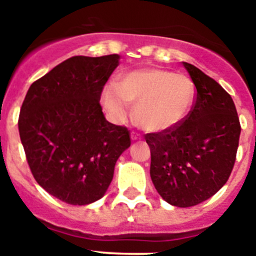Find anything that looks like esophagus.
<instances>
[{
    "mask_svg": "<svg viewBox=\"0 0 256 256\" xmlns=\"http://www.w3.org/2000/svg\"><path fill=\"white\" fill-rule=\"evenodd\" d=\"M130 138H132V141H137V140H141V136H140L138 133L132 132V134H130Z\"/></svg>",
    "mask_w": 256,
    "mask_h": 256,
    "instance_id": "esophagus-1",
    "label": "esophagus"
}]
</instances>
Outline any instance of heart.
<instances>
[{
    "label": "heart",
    "instance_id": "obj_1",
    "mask_svg": "<svg viewBox=\"0 0 256 256\" xmlns=\"http://www.w3.org/2000/svg\"><path fill=\"white\" fill-rule=\"evenodd\" d=\"M101 101L106 112L123 120L128 102L134 105L136 123L148 132H165L180 126L195 101L191 79L164 69L133 70L104 88Z\"/></svg>",
    "mask_w": 256,
    "mask_h": 256
}]
</instances>
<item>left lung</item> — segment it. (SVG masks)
Returning <instances> with one entry per match:
<instances>
[{
  "instance_id": "1",
  "label": "left lung",
  "mask_w": 256,
  "mask_h": 256,
  "mask_svg": "<svg viewBox=\"0 0 256 256\" xmlns=\"http://www.w3.org/2000/svg\"><path fill=\"white\" fill-rule=\"evenodd\" d=\"M195 102L173 130L148 133L150 176L159 195L178 208L195 206L224 186L236 162L238 115L228 92L198 68L183 62Z\"/></svg>"
}]
</instances>
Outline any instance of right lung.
<instances>
[{"mask_svg":"<svg viewBox=\"0 0 256 256\" xmlns=\"http://www.w3.org/2000/svg\"><path fill=\"white\" fill-rule=\"evenodd\" d=\"M118 64L119 55L73 56L32 83L22 101L18 124L32 174L66 204L102 198L130 146L128 128L108 123L100 105Z\"/></svg>","mask_w":256,"mask_h":256,"instance_id":"add662e5","label":"right lung"}]
</instances>
